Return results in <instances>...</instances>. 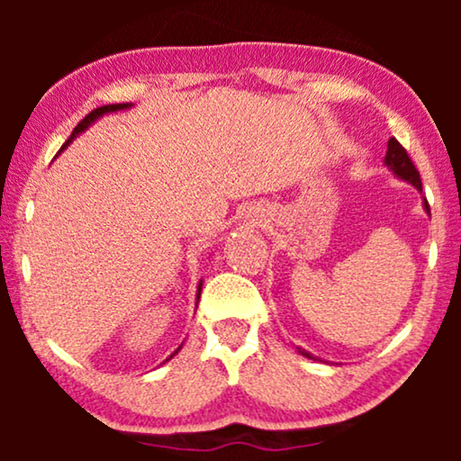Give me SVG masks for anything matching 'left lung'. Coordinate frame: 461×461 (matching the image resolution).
Returning a JSON list of instances; mask_svg holds the SVG:
<instances>
[{"label":"left lung","instance_id":"8db88e82","mask_svg":"<svg viewBox=\"0 0 461 461\" xmlns=\"http://www.w3.org/2000/svg\"><path fill=\"white\" fill-rule=\"evenodd\" d=\"M386 166L393 169V172L399 176V178H402V180H407V182H411V185L415 186V188H420L421 191V178H420V172H418V167L413 166V161H411V157H409V153L405 149H402V144L396 140V138H390L388 140V153H386ZM424 205H426V212L430 213V205H428V201L424 199ZM302 355L304 357H308V358H312L311 355H308V352H304V350H300Z\"/></svg>","mask_w":461,"mask_h":461}]
</instances>
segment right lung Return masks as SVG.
I'll use <instances>...</instances> for the list:
<instances>
[{"label": "right lung", "instance_id": "obj_1", "mask_svg": "<svg viewBox=\"0 0 461 461\" xmlns=\"http://www.w3.org/2000/svg\"><path fill=\"white\" fill-rule=\"evenodd\" d=\"M128 106H131V104H130V103H125V104H104V106H98V109H94L92 113H87V115H86L84 119H81V122H79L77 125H75V130H73V134H71V138H68V140H67L65 144H62V149H65V147H67V144H68V142H71V140H73V138L79 134V131H84V130L87 128V125H90L92 122H96V119H98V117H103V115H104V113H113V111H122V109H128ZM199 295H201V283H199V289H197V298H199ZM178 350H180V348H178ZM178 350H176V352H174V355H178ZM174 355H172V357H174ZM172 357H169V358H172Z\"/></svg>", "mask_w": 461, "mask_h": 461}]
</instances>
